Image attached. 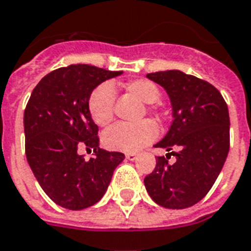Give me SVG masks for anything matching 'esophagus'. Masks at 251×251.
I'll return each instance as SVG.
<instances>
[{
	"label": "esophagus",
	"instance_id": "esophagus-1",
	"mask_svg": "<svg viewBox=\"0 0 251 251\" xmlns=\"http://www.w3.org/2000/svg\"><path fill=\"white\" fill-rule=\"evenodd\" d=\"M125 156H126V159H129V160H135L137 158H138V155H137L135 152H127Z\"/></svg>",
	"mask_w": 251,
	"mask_h": 251
}]
</instances>
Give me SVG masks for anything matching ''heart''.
Instances as JSON below:
<instances>
[{
	"label": "heart",
	"mask_w": 251,
	"mask_h": 251,
	"mask_svg": "<svg viewBox=\"0 0 251 251\" xmlns=\"http://www.w3.org/2000/svg\"><path fill=\"white\" fill-rule=\"evenodd\" d=\"M127 93L138 99L143 104H155L160 99V91L155 83L147 79H137L127 81L124 85ZM114 91L110 84H101L92 92L88 100V109L96 125L108 126L114 118ZM149 112L156 109L149 106ZM158 129L154 122L142 121L135 125L117 124L105 131L102 142L108 149L116 151L133 152L147 146L155 139Z\"/></svg>",
	"instance_id": "heart-1"
}]
</instances>
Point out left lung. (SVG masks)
Listing matches in <instances>:
<instances>
[{"mask_svg":"<svg viewBox=\"0 0 251 251\" xmlns=\"http://www.w3.org/2000/svg\"><path fill=\"white\" fill-rule=\"evenodd\" d=\"M167 92L172 121L155 145L167 151L145 177L150 198L168 209H184L205 196L223 170L229 152V112L212 84L177 70L149 74ZM171 155L175 164H168Z\"/></svg>","mask_w":251,"mask_h":251,"instance_id":"1","label":"left lung"}]
</instances>
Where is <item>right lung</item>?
Returning a JSON list of instances; mask_svg holds the SVG:
<instances>
[{"label":"right lung","mask_w":251,"mask_h":251,"mask_svg":"<svg viewBox=\"0 0 251 251\" xmlns=\"http://www.w3.org/2000/svg\"><path fill=\"white\" fill-rule=\"evenodd\" d=\"M120 75L71 64L46 75L30 96L24 114L26 158L46 195L63 208L80 210L100 201L125 159L122 152L99 147V127L88 109L93 89ZM80 146L93 148L95 156L84 160Z\"/></svg>","instance_id":"right-lung-1"}]
</instances>
